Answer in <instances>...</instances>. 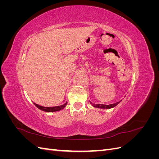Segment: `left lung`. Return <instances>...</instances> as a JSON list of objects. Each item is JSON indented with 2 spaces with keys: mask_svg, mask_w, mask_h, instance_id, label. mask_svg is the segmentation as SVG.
I'll list each match as a JSON object with an SVG mask.
<instances>
[{
  "mask_svg": "<svg viewBox=\"0 0 159 159\" xmlns=\"http://www.w3.org/2000/svg\"><path fill=\"white\" fill-rule=\"evenodd\" d=\"M120 102H117V103H115L113 104H111V105H103V104H92V105L95 107H98V108H102V109H110V108H112L114 107L115 106H116L117 104H119Z\"/></svg>",
  "mask_w": 159,
  "mask_h": 159,
  "instance_id": "1",
  "label": "left lung"
}]
</instances>
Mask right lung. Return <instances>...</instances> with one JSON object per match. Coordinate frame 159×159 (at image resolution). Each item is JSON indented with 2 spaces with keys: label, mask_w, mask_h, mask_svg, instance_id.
<instances>
[{
  "label": "right lung",
  "mask_w": 159,
  "mask_h": 159,
  "mask_svg": "<svg viewBox=\"0 0 159 159\" xmlns=\"http://www.w3.org/2000/svg\"><path fill=\"white\" fill-rule=\"evenodd\" d=\"M35 105V106L37 107L38 109H40L42 111H44L46 112H54V111H60L62 109H64L66 105H67V102L62 105H60V106H56V107H42L41 105H39L36 103H34Z\"/></svg>",
  "instance_id": "obj_1"
}]
</instances>
